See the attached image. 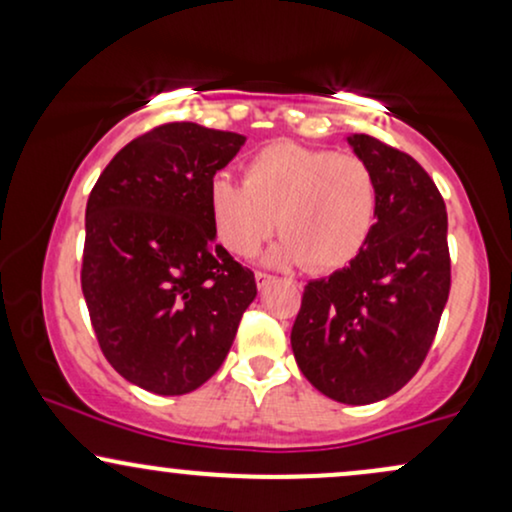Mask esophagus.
I'll use <instances>...</instances> for the list:
<instances>
[{"label":"esophagus","instance_id":"1","mask_svg":"<svg viewBox=\"0 0 512 512\" xmlns=\"http://www.w3.org/2000/svg\"><path fill=\"white\" fill-rule=\"evenodd\" d=\"M255 281H257V286H260V289H264L267 284H272L274 276L267 274V272H255Z\"/></svg>","mask_w":512,"mask_h":512}]
</instances>
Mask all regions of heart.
I'll use <instances>...</instances> for the list:
<instances>
[{
	"label": "heart",
	"instance_id": "b5f03b06",
	"mask_svg": "<svg viewBox=\"0 0 512 512\" xmlns=\"http://www.w3.org/2000/svg\"><path fill=\"white\" fill-rule=\"evenodd\" d=\"M245 185L216 178L209 192L216 236L238 257L255 255L274 233V264L303 262L313 272L349 264L373 231L378 182L361 156L279 142L245 163Z\"/></svg>",
	"mask_w": 512,
	"mask_h": 512
}]
</instances>
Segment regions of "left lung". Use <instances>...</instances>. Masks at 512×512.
I'll list each match as a JSON object with an SVG mask.
<instances>
[{"mask_svg": "<svg viewBox=\"0 0 512 512\" xmlns=\"http://www.w3.org/2000/svg\"><path fill=\"white\" fill-rule=\"evenodd\" d=\"M378 182V214L344 269L308 281L291 330L298 368L342 404L395 395L421 368L450 296L448 211L409 154L354 134Z\"/></svg>", "mask_w": 512, "mask_h": 512, "instance_id": "left-lung-1", "label": "left lung"}]
</instances>
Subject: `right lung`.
<instances>
[{
  "mask_svg": "<svg viewBox=\"0 0 512 512\" xmlns=\"http://www.w3.org/2000/svg\"><path fill=\"white\" fill-rule=\"evenodd\" d=\"M243 134L168 122L132 139L86 204L81 291L103 356L154 395L204 385L255 301V274L214 243L209 192Z\"/></svg>",
  "mask_w": 512,
  "mask_h": 512,
  "instance_id": "1",
  "label": "right lung"
}]
</instances>
